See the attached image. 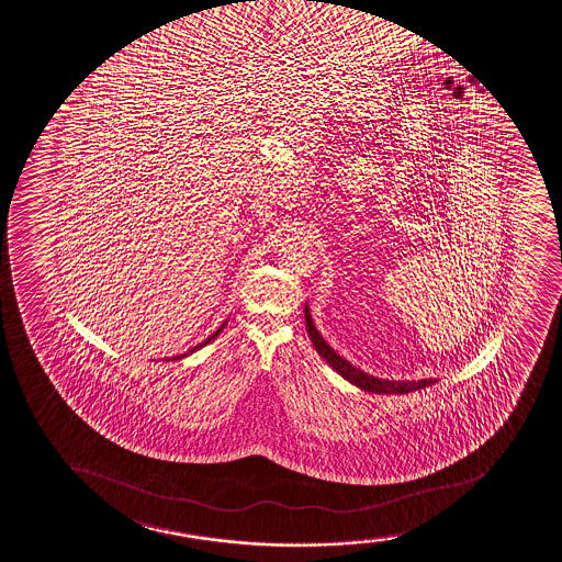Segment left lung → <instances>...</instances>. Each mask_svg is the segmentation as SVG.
I'll return each mask as SVG.
<instances>
[{"mask_svg": "<svg viewBox=\"0 0 562 562\" xmlns=\"http://www.w3.org/2000/svg\"><path fill=\"white\" fill-rule=\"evenodd\" d=\"M305 326H307V334H310L311 341L315 345L316 352L323 356L324 360L328 361L331 368L336 369L337 373L345 376L347 381L352 382L356 386L366 390V392H373V394H408L419 387L431 386L435 379H426V381H407V382H394V381H382V379H374L371 374L363 373L360 369H356L352 363L337 355L336 350L331 349L329 345H326L323 336L316 331L313 318L307 307H305Z\"/></svg>", "mask_w": 562, "mask_h": 562, "instance_id": "1", "label": "left lung"}]
</instances>
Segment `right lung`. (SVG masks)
Segmentation results:
<instances>
[{"instance_id":"obj_1","label":"right lung","mask_w":562,"mask_h":562,"mask_svg":"<svg viewBox=\"0 0 562 562\" xmlns=\"http://www.w3.org/2000/svg\"><path fill=\"white\" fill-rule=\"evenodd\" d=\"M225 324H226V321H225V323L221 324L220 329H217V331H215V334H212V336L207 337L206 341L199 342V345H196V347H193V349L189 350L188 355H191V352H194V350L201 349V347H204V345H207V342L213 341V339H215V337L220 336V331H223V328H225ZM188 355L172 356V358H170V360H180L181 356H188Z\"/></svg>"}]
</instances>
